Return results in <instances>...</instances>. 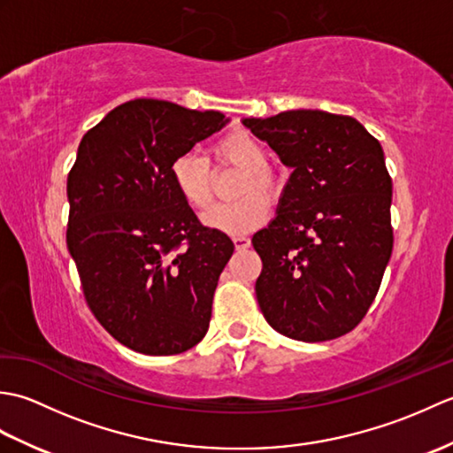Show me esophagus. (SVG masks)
Here are the masks:
<instances>
[{
  "label": "esophagus",
  "instance_id": "1",
  "mask_svg": "<svg viewBox=\"0 0 453 453\" xmlns=\"http://www.w3.org/2000/svg\"><path fill=\"white\" fill-rule=\"evenodd\" d=\"M234 243H235L237 251H245V249L251 247V239L245 235H237V237H234Z\"/></svg>",
  "mask_w": 453,
  "mask_h": 453
}]
</instances>
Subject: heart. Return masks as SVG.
<instances>
[{"label":"heart","instance_id":"heart-1","mask_svg":"<svg viewBox=\"0 0 453 453\" xmlns=\"http://www.w3.org/2000/svg\"><path fill=\"white\" fill-rule=\"evenodd\" d=\"M214 157L227 165H234L243 171L235 195L243 196L232 204H218L210 208L202 221L210 229L227 235H245L261 227L271 214V204L263 197L278 196L280 185L266 167L268 156L261 142L253 134L245 130H235L226 134L214 143ZM173 187L185 204L192 210H204L211 202L210 169L204 157L196 156L195 151H185L173 159L169 167Z\"/></svg>","mask_w":453,"mask_h":453}]
</instances>
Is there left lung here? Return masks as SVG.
Wrapping results in <instances>:
<instances>
[{"label": "left lung", "instance_id": "8db88e82", "mask_svg": "<svg viewBox=\"0 0 453 453\" xmlns=\"http://www.w3.org/2000/svg\"><path fill=\"white\" fill-rule=\"evenodd\" d=\"M243 124L292 169L276 218L251 242L265 319L294 341L339 339L368 313L393 251L383 150L344 114L300 109Z\"/></svg>", "mask_w": 453, "mask_h": 453}]
</instances>
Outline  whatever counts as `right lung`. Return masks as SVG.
<instances>
[{
    "label": "right lung",
    "instance_id": "right-lung-1",
    "mask_svg": "<svg viewBox=\"0 0 453 453\" xmlns=\"http://www.w3.org/2000/svg\"><path fill=\"white\" fill-rule=\"evenodd\" d=\"M226 122L216 111L136 99L112 109L78 148L67 175V251L93 315L136 352L180 354L208 331L234 243L200 224L169 167Z\"/></svg>",
    "mask_w": 453,
    "mask_h": 453
}]
</instances>
